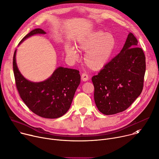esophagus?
I'll use <instances>...</instances> for the list:
<instances>
[{
    "mask_svg": "<svg viewBox=\"0 0 159 159\" xmlns=\"http://www.w3.org/2000/svg\"><path fill=\"white\" fill-rule=\"evenodd\" d=\"M81 79H82V80L84 81V82H85V81L88 80V79H89V76H88V75H87V74L83 73V74H82V75H81Z\"/></svg>",
    "mask_w": 159,
    "mask_h": 159,
    "instance_id": "34e87169",
    "label": "esophagus"
}]
</instances>
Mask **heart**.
Returning a JSON list of instances; mask_svg holds the SVG:
<instances>
[{
  "label": "heart",
  "mask_w": 159,
  "mask_h": 159,
  "mask_svg": "<svg viewBox=\"0 0 159 159\" xmlns=\"http://www.w3.org/2000/svg\"><path fill=\"white\" fill-rule=\"evenodd\" d=\"M116 46V39L112 34L101 30L87 33L77 41L76 48L86 52L84 62L93 70H99L108 63ZM66 55L72 59H76L78 53L75 48L70 45L65 47Z\"/></svg>",
  "instance_id": "obj_1"
}]
</instances>
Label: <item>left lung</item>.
<instances>
[{"label":"left lung","instance_id":"8db88e82","mask_svg":"<svg viewBox=\"0 0 159 159\" xmlns=\"http://www.w3.org/2000/svg\"><path fill=\"white\" fill-rule=\"evenodd\" d=\"M138 43L129 33L120 53L92 77L95 103L104 115L124 111L142 92L146 63Z\"/></svg>","mask_w":159,"mask_h":159}]
</instances>
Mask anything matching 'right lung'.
<instances>
[{
  "mask_svg": "<svg viewBox=\"0 0 159 159\" xmlns=\"http://www.w3.org/2000/svg\"><path fill=\"white\" fill-rule=\"evenodd\" d=\"M37 28L26 34L19 45L26 38L36 34H45ZM16 50L13 57V71L16 85L22 100L38 116L49 119L60 118L69 109L76 90L80 82L79 71L58 67L52 76L41 82L26 79L20 73L16 61Z\"/></svg>",
  "mask_w": 159,
  "mask_h": 159,
  "instance_id": "right-lung-1",
  "label": "right lung"
}]
</instances>
